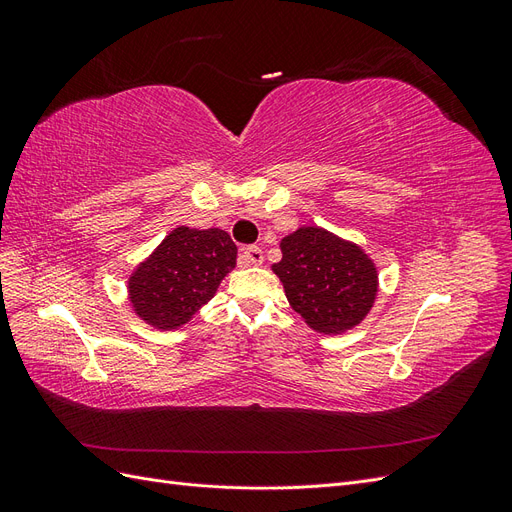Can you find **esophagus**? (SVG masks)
I'll list each match as a JSON object with an SVG mask.
<instances>
[{
  "mask_svg": "<svg viewBox=\"0 0 512 512\" xmlns=\"http://www.w3.org/2000/svg\"><path fill=\"white\" fill-rule=\"evenodd\" d=\"M262 260H265V256H262V250H260L258 245L245 247V250L241 252V265H243V267H250V265H262Z\"/></svg>",
  "mask_w": 512,
  "mask_h": 512,
  "instance_id": "obj_1",
  "label": "esophagus"
}]
</instances>
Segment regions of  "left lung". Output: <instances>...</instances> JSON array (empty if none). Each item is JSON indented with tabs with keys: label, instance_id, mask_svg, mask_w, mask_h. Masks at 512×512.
I'll list each match as a JSON object with an SVG mask.
<instances>
[{
	"label": "left lung",
	"instance_id": "1",
	"mask_svg": "<svg viewBox=\"0 0 512 512\" xmlns=\"http://www.w3.org/2000/svg\"><path fill=\"white\" fill-rule=\"evenodd\" d=\"M271 267L286 299L309 329L342 335L361 324L378 297V269L361 245L320 226H301L280 241Z\"/></svg>",
	"mask_w": 512,
	"mask_h": 512
}]
</instances>
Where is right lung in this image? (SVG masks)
Wrapping results in <instances>:
<instances>
[{"label": "right lung", "instance_id": "add662e5", "mask_svg": "<svg viewBox=\"0 0 512 512\" xmlns=\"http://www.w3.org/2000/svg\"><path fill=\"white\" fill-rule=\"evenodd\" d=\"M235 265L237 245L226 230L177 226L128 277L132 312L153 329H181Z\"/></svg>", "mask_w": 512, "mask_h": 512}]
</instances>
